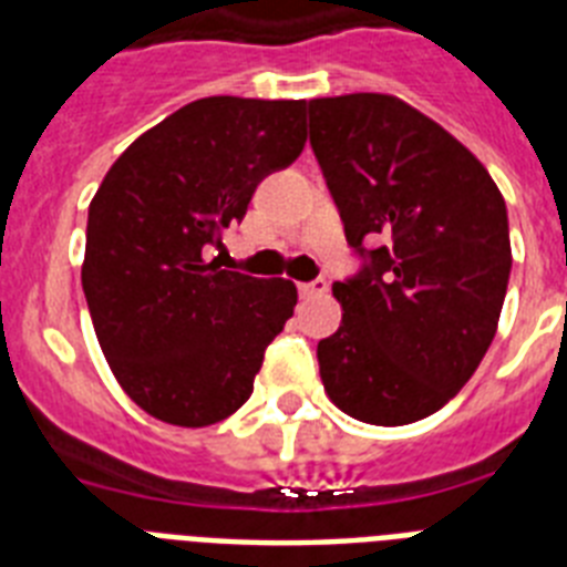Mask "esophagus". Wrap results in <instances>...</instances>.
<instances>
[{
	"instance_id": "obj_1",
	"label": "esophagus",
	"mask_w": 567,
	"mask_h": 567,
	"mask_svg": "<svg viewBox=\"0 0 567 567\" xmlns=\"http://www.w3.org/2000/svg\"><path fill=\"white\" fill-rule=\"evenodd\" d=\"M327 291H329L327 279H315V282H302L300 285L302 297H320V293H327Z\"/></svg>"
}]
</instances>
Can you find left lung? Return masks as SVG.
<instances>
[{
    "label": "left lung",
    "mask_w": 567,
    "mask_h": 567,
    "mask_svg": "<svg viewBox=\"0 0 567 567\" xmlns=\"http://www.w3.org/2000/svg\"><path fill=\"white\" fill-rule=\"evenodd\" d=\"M309 135L347 244L368 256L332 285L344 315L318 344L323 388L355 421H421L497 332L512 270L503 194L465 144L391 93L311 100Z\"/></svg>",
    "instance_id": "1"
}]
</instances>
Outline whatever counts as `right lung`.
<instances>
[{"label": "right lung", "instance_id": "obj_1", "mask_svg": "<svg viewBox=\"0 0 567 567\" xmlns=\"http://www.w3.org/2000/svg\"><path fill=\"white\" fill-rule=\"evenodd\" d=\"M306 146V100L205 96L137 137L87 212L82 288L120 388L173 426L247 403L297 306L291 279L220 270L208 244Z\"/></svg>", "mask_w": 567, "mask_h": 567}]
</instances>
